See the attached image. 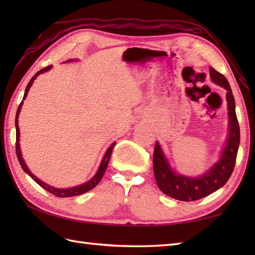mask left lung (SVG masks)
<instances>
[{"label": "left lung", "mask_w": 255, "mask_h": 255, "mask_svg": "<svg viewBox=\"0 0 255 255\" xmlns=\"http://www.w3.org/2000/svg\"><path fill=\"white\" fill-rule=\"evenodd\" d=\"M209 75L214 83L227 90V105H228V137L224 149L221 150L219 160L209 169L197 177L180 174L172 169L169 160L161 149L159 142H155L153 153V171L155 182L159 188L167 196L183 202H192L208 196L223 187L228 182L235 169L238 149L240 144V128L236 115L235 97L229 82L223 74L209 67Z\"/></svg>", "instance_id": "obj_1"}]
</instances>
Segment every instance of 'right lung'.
Instances as JSON below:
<instances>
[{
    "mask_svg": "<svg viewBox=\"0 0 255 255\" xmlns=\"http://www.w3.org/2000/svg\"><path fill=\"white\" fill-rule=\"evenodd\" d=\"M71 61H75L73 60V59H70V60L66 61V62H71ZM52 68V66H49V67H46L44 69H41L40 71H38L34 77L31 78V80L28 82V84H27L26 86V90H25V93H24V97H23V101L26 99L27 94H28V91L30 89V86L32 85V83H34L35 79L38 77V75L41 74V73H45L47 71H49V70ZM23 101H21V103L19 104L18 108H17V113H16V118H15V127H16V154H17V158H18V161H19V164L20 166L23 167V170L25 171V173H27L32 180H34L38 185H40L42 188H45L46 191H48L49 193L56 195L57 197H72V196H78V195H81V194H84L86 192L91 191L92 188H94L97 184L100 183V181L102 180L103 175H104V173L107 169V165H108V162H110V159H111V155H112V151H113V148L115 147L116 142H114L111 144V147H108V149L106 150V152L104 154V156H103L102 159V162L100 164V167L99 170H97V172L95 173V175L91 178V180H89L88 182H85L83 184H81V185H78V186H73V187H68V188H57V187H53L51 185H49V184H47L45 182H42L41 180H39L36 175L32 174V173L30 172V170L28 169V166L26 165L25 161L23 159V156H21V151H20V145H19V127H18V115L20 113V110H21V106H23Z\"/></svg>",
    "mask_w": 255,
    "mask_h": 255,
    "instance_id": "add662e5",
    "label": "right lung"
}]
</instances>
